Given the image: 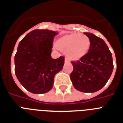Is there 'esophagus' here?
Masks as SVG:
<instances>
[{"instance_id":"34e87169","label":"esophagus","mask_w":123,"mask_h":123,"mask_svg":"<svg viewBox=\"0 0 123 123\" xmlns=\"http://www.w3.org/2000/svg\"><path fill=\"white\" fill-rule=\"evenodd\" d=\"M69 61H68L67 59H65V63H69Z\"/></svg>"}]
</instances>
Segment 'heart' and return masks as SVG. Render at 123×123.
<instances>
[{
  "mask_svg": "<svg viewBox=\"0 0 123 123\" xmlns=\"http://www.w3.org/2000/svg\"><path fill=\"white\" fill-rule=\"evenodd\" d=\"M56 46L59 50L65 52L69 59L78 61L88 53L91 41L85 34L72 33L60 37L57 41Z\"/></svg>",
  "mask_w": 123,
  "mask_h": 123,
  "instance_id": "1",
  "label": "heart"
}]
</instances>
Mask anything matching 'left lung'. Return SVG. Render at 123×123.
Returning a JSON list of instances; mask_svg holds the SVG:
<instances>
[{
	"mask_svg": "<svg viewBox=\"0 0 123 123\" xmlns=\"http://www.w3.org/2000/svg\"><path fill=\"white\" fill-rule=\"evenodd\" d=\"M91 41L89 50L84 57L71 61L73 70L70 79L74 87L84 92H94L103 88L114 69L112 56L103 39L84 32Z\"/></svg>",
	"mask_w": 123,
	"mask_h": 123,
	"instance_id": "1",
	"label": "left lung"
}]
</instances>
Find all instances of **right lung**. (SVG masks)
Listing matches in <instances>:
<instances>
[{"label":"right lung","mask_w":123,"mask_h":123,"mask_svg":"<svg viewBox=\"0 0 123 123\" xmlns=\"http://www.w3.org/2000/svg\"><path fill=\"white\" fill-rule=\"evenodd\" d=\"M57 32L34 30L18 44L14 56V72L20 84L34 94H44L52 89L55 75L61 71L64 57H51L54 37Z\"/></svg>","instance_id":"right-lung-1"}]
</instances>
